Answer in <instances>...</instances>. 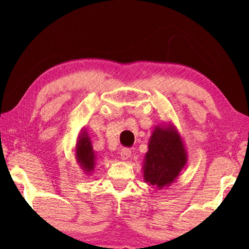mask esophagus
Here are the masks:
<instances>
[{
    "label": "esophagus",
    "instance_id": "1",
    "mask_svg": "<svg viewBox=\"0 0 249 249\" xmlns=\"http://www.w3.org/2000/svg\"><path fill=\"white\" fill-rule=\"evenodd\" d=\"M131 155V151L129 149H122L121 151V158L122 160H127Z\"/></svg>",
    "mask_w": 249,
    "mask_h": 249
}]
</instances>
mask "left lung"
Returning <instances> with one entry per match:
<instances>
[{
	"instance_id": "1",
	"label": "left lung",
	"mask_w": 249,
	"mask_h": 249,
	"mask_svg": "<svg viewBox=\"0 0 249 249\" xmlns=\"http://www.w3.org/2000/svg\"><path fill=\"white\" fill-rule=\"evenodd\" d=\"M186 162L187 151L176 126L156 125L142 165L144 182L157 189L170 186Z\"/></svg>"
}]
</instances>
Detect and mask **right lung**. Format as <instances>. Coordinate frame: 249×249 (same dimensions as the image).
Segmentation results:
<instances>
[{
	"label": "right lung",
	"instance_id": "obj_1",
	"mask_svg": "<svg viewBox=\"0 0 249 249\" xmlns=\"http://www.w3.org/2000/svg\"><path fill=\"white\" fill-rule=\"evenodd\" d=\"M77 163L86 174H91L96 165V155L92 146V141L87 128H82L78 135L75 147Z\"/></svg>",
	"mask_w": 249,
	"mask_h": 249
}]
</instances>
